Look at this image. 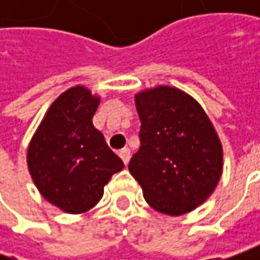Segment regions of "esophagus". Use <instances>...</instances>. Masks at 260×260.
Returning <instances> with one entry per match:
<instances>
[{"mask_svg": "<svg viewBox=\"0 0 260 260\" xmlns=\"http://www.w3.org/2000/svg\"><path fill=\"white\" fill-rule=\"evenodd\" d=\"M118 156L121 157V160L124 162V165H127V164H128V160H130V149H128V147L121 149V150L118 152Z\"/></svg>", "mask_w": 260, "mask_h": 260, "instance_id": "1", "label": "esophagus"}]
</instances>
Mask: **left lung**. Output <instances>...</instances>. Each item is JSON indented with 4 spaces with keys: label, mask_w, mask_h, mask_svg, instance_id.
Segmentation results:
<instances>
[{
    "label": "left lung",
    "mask_w": 260,
    "mask_h": 260,
    "mask_svg": "<svg viewBox=\"0 0 260 260\" xmlns=\"http://www.w3.org/2000/svg\"><path fill=\"white\" fill-rule=\"evenodd\" d=\"M140 147L128 171L146 201L164 214L181 215L213 194L223 169L214 127L192 96L171 86L136 95Z\"/></svg>",
    "instance_id": "8db88e82"
}]
</instances>
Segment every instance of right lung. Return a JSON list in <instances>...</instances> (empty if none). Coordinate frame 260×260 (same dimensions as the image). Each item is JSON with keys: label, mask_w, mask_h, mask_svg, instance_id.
<instances>
[{"label": "right lung", "mask_w": 260, "mask_h": 260, "mask_svg": "<svg viewBox=\"0 0 260 260\" xmlns=\"http://www.w3.org/2000/svg\"><path fill=\"white\" fill-rule=\"evenodd\" d=\"M100 98L74 86L49 108L27 152L36 186L66 213H84L104 194V185L124 164L92 124Z\"/></svg>", "instance_id": "obj_1"}]
</instances>
